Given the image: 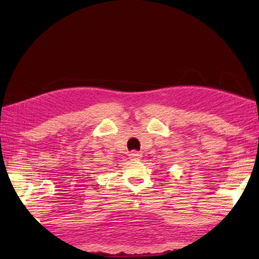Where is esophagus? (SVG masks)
Instances as JSON below:
<instances>
[{
    "label": "esophagus",
    "mask_w": 259,
    "mask_h": 259,
    "mask_svg": "<svg viewBox=\"0 0 259 259\" xmlns=\"http://www.w3.org/2000/svg\"><path fill=\"white\" fill-rule=\"evenodd\" d=\"M140 157H142V153L136 152V151L131 152L130 154H129V159H130V160H133V161H137V160H139V159H140Z\"/></svg>",
    "instance_id": "34e87169"
}]
</instances>
